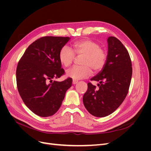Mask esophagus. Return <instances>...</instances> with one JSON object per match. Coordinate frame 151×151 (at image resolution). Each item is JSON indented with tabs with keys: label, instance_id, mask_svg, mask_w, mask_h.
<instances>
[{
	"label": "esophagus",
	"instance_id": "obj_1",
	"mask_svg": "<svg viewBox=\"0 0 151 151\" xmlns=\"http://www.w3.org/2000/svg\"><path fill=\"white\" fill-rule=\"evenodd\" d=\"M77 83H78V82H77V81H75V80H73L72 81V84H76Z\"/></svg>",
	"mask_w": 151,
	"mask_h": 151
}]
</instances>
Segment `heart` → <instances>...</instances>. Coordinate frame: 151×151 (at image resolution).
<instances>
[{"label": "heart", "instance_id": "heart-1", "mask_svg": "<svg viewBox=\"0 0 151 151\" xmlns=\"http://www.w3.org/2000/svg\"><path fill=\"white\" fill-rule=\"evenodd\" d=\"M75 55L83 56L81 63L83 65L74 66L66 72L68 77L77 81L91 76L92 70L99 71L104 67L106 61V52L100 48L99 45L90 40H84L73 43L72 50L65 46L59 52L58 59L61 64L68 67L74 60Z\"/></svg>", "mask_w": 151, "mask_h": 151}]
</instances>
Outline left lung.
<instances>
[{"mask_svg": "<svg viewBox=\"0 0 151 151\" xmlns=\"http://www.w3.org/2000/svg\"><path fill=\"white\" fill-rule=\"evenodd\" d=\"M108 55L102 70L91 81L99 82V88L91 83L84 94L83 103L91 115L104 117L120 106L126 98L132 75L130 57L119 40L107 39Z\"/></svg>", "mask_w": 151, "mask_h": 151, "instance_id": "1", "label": "left lung"}]
</instances>
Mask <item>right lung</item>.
Returning <instances> with one entry per match:
<instances>
[{"instance_id":"1","label":"right lung","mask_w":151,"mask_h":151,"mask_svg":"<svg viewBox=\"0 0 151 151\" xmlns=\"http://www.w3.org/2000/svg\"><path fill=\"white\" fill-rule=\"evenodd\" d=\"M70 39L45 36L36 40L26 49L17 64L18 91L26 106L40 116L54 115L72 86L71 78L53 81L64 74L58 54Z\"/></svg>"}]
</instances>
